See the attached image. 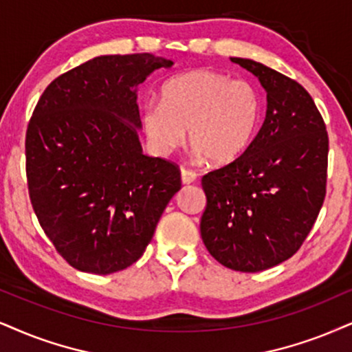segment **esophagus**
Segmentation results:
<instances>
[{"instance_id": "34e87169", "label": "esophagus", "mask_w": 352, "mask_h": 352, "mask_svg": "<svg viewBox=\"0 0 352 352\" xmlns=\"http://www.w3.org/2000/svg\"><path fill=\"white\" fill-rule=\"evenodd\" d=\"M196 179H197L196 171H192V169H188V168H181V181H183V184H190Z\"/></svg>"}]
</instances>
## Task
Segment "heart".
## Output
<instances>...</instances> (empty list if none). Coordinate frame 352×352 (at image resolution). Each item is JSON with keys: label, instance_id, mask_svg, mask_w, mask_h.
<instances>
[{"label": "heart", "instance_id": "1", "mask_svg": "<svg viewBox=\"0 0 352 352\" xmlns=\"http://www.w3.org/2000/svg\"><path fill=\"white\" fill-rule=\"evenodd\" d=\"M160 96L143 107L142 127L162 155L179 148L188 130L199 158L225 166L246 153L261 122V94L250 81L206 68L168 80Z\"/></svg>", "mask_w": 352, "mask_h": 352}]
</instances>
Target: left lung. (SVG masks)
I'll return each instance as SVG.
<instances>
[{
	"label": "left lung",
	"instance_id": "1",
	"mask_svg": "<svg viewBox=\"0 0 352 352\" xmlns=\"http://www.w3.org/2000/svg\"><path fill=\"white\" fill-rule=\"evenodd\" d=\"M259 78L266 119L246 153L202 177L207 206L201 236L225 267L258 272L294 256L327 196L328 132L309 91L248 58H232Z\"/></svg>",
	"mask_w": 352,
	"mask_h": 352
}]
</instances>
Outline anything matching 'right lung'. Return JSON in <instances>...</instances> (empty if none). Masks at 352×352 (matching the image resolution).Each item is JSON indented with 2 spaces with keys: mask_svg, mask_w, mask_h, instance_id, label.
Masks as SVG:
<instances>
[{
  "mask_svg": "<svg viewBox=\"0 0 352 352\" xmlns=\"http://www.w3.org/2000/svg\"><path fill=\"white\" fill-rule=\"evenodd\" d=\"M171 60L102 55L55 78L25 132L30 204L56 253L78 271L132 266L181 189L176 163L142 153L135 86Z\"/></svg>",
  "mask_w": 352,
  "mask_h": 352,
  "instance_id": "right-lung-1",
  "label": "right lung"
}]
</instances>
